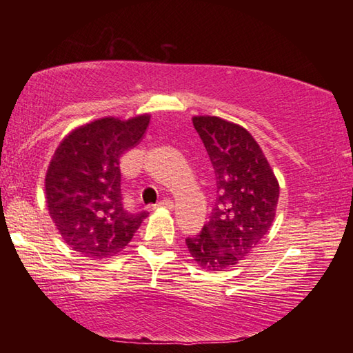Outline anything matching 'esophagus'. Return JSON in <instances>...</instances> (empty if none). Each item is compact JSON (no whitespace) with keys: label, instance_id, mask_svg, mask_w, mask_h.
Here are the masks:
<instances>
[{"label":"esophagus","instance_id":"34e87169","mask_svg":"<svg viewBox=\"0 0 353 353\" xmlns=\"http://www.w3.org/2000/svg\"><path fill=\"white\" fill-rule=\"evenodd\" d=\"M155 207H159V208H170V210H171V208H172V201L171 199H162Z\"/></svg>","mask_w":353,"mask_h":353}]
</instances>
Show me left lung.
I'll return each instance as SVG.
<instances>
[{"label":"left lung","instance_id":"left-lung-1","mask_svg":"<svg viewBox=\"0 0 353 353\" xmlns=\"http://www.w3.org/2000/svg\"><path fill=\"white\" fill-rule=\"evenodd\" d=\"M193 126L214 170L216 201L201 234L185 243L202 270L224 271L270 232L279 182L259 143L244 128L208 115L194 117Z\"/></svg>","mask_w":353,"mask_h":353}]
</instances>
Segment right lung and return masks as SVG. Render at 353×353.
<instances>
[{"instance_id":"obj_1","label":"right lung","mask_w":353,"mask_h":353,"mask_svg":"<svg viewBox=\"0 0 353 353\" xmlns=\"http://www.w3.org/2000/svg\"><path fill=\"white\" fill-rule=\"evenodd\" d=\"M149 119L99 118L70 132L52 155L45 177L48 210L63 241L83 256L118 254L148 216L124 208L119 159L141 140Z\"/></svg>"}]
</instances>
